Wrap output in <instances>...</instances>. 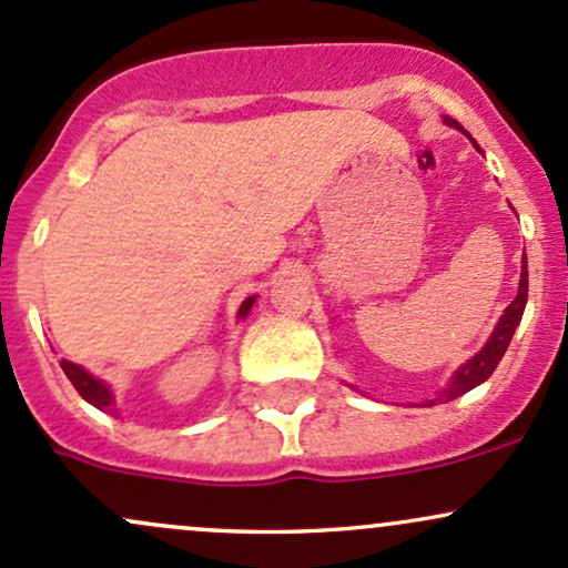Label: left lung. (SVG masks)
<instances>
[{
	"mask_svg": "<svg viewBox=\"0 0 568 568\" xmlns=\"http://www.w3.org/2000/svg\"><path fill=\"white\" fill-rule=\"evenodd\" d=\"M443 123L450 125V129L462 131V125H458V120H454V118H443ZM477 150H480V146H477ZM526 301H528V265H526V254H524V263H520L518 295H515V301L507 305L505 314L499 316V322H496L494 333H490V337L486 341V346H483L480 352L473 356V359L464 362V365L458 367L454 375H450L448 384H445L435 394V399H426V405L450 403V399H456V397H462V394L473 392L475 386H480L483 381L490 378V373H494L496 365H499V362H501V356H505L509 341H513L515 327H518L520 318H524Z\"/></svg>",
	"mask_w": 568,
	"mask_h": 568,
	"instance_id": "obj_1",
	"label": "left lung"
}]
</instances>
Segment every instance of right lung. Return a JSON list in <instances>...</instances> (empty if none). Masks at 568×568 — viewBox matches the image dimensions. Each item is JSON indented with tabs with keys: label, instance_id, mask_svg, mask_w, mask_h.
<instances>
[{
	"label": "right lung",
	"instance_id": "add662e5",
	"mask_svg": "<svg viewBox=\"0 0 568 568\" xmlns=\"http://www.w3.org/2000/svg\"><path fill=\"white\" fill-rule=\"evenodd\" d=\"M254 301H257V295L246 297V301L241 303L239 318L250 316ZM61 369H63V373H67V378L72 381V386L78 388V394H80L82 399H85V403H91L93 407H99V410H104V413H114V392L110 388V384H104V381L95 378L93 373H88L85 367L74 365V362L63 359L61 362Z\"/></svg>",
	"mask_w": 568,
	"mask_h": 568
}]
</instances>
